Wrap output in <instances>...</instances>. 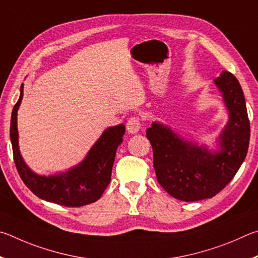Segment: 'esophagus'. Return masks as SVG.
<instances>
[{
    "label": "esophagus",
    "instance_id": "34e87169",
    "mask_svg": "<svg viewBox=\"0 0 258 258\" xmlns=\"http://www.w3.org/2000/svg\"><path fill=\"white\" fill-rule=\"evenodd\" d=\"M141 129V121L138 117H130L126 122V132L129 134H137Z\"/></svg>",
    "mask_w": 258,
    "mask_h": 258
}]
</instances>
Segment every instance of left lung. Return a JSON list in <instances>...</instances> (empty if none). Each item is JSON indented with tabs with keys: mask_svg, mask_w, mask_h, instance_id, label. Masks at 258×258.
<instances>
[{
	"mask_svg": "<svg viewBox=\"0 0 258 258\" xmlns=\"http://www.w3.org/2000/svg\"><path fill=\"white\" fill-rule=\"evenodd\" d=\"M213 81L229 115L215 139V150L206 144L198 145L157 121L146 130L157 181L171 196L183 202L212 198L222 190L241 166L249 145L250 126L240 84L228 71Z\"/></svg>",
	"mask_w": 258,
	"mask_h": 258,
	"instance_id": "8db88e82",
	"label": "left lung"
}]
</instances>
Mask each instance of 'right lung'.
I'll return each mask as SVG.
<instances>
[{"instance_id": "add662e5", "label": "right lung", "mask_w": 258, "mask_h": 258, "mask_svg": "<svg viewBox=\"0 0 258 258\" xmlns=\"http://www.w3.org/2000/svg\"><path fill=\"white\" fill-rule=\"evenodd\" d=\"M22 97L24 84L12 110L10 124L13 159L22 181L40 200L62 206L79 207L98 201L111 181L116 148L123 141L122 137L125 133L124 124L108 126L104 130L80 163L64 172L40 175L26 164L19 150L17 115Z\"/></svg>"}]
</instances>
